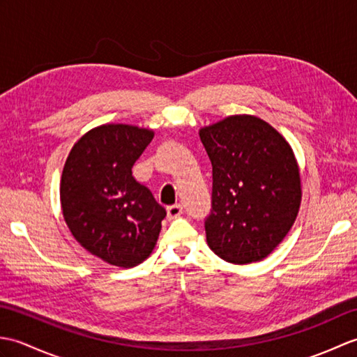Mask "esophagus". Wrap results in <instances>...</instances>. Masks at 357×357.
Returning <instances> with one entry per match:
<instances>
[{"label": "esophagus", "instance_id": "esophagus-1", "mask_svg": "<svg viewBox=\"0 0 357 357\" xmlns=\"http://www.w3.org/2000/svg\"><path fill=\"white\" fill-rule=\"evenodd\" d=\"M181 215H183V207H181L179 204H174V206L167 207V218H169L170 221L179 218Z\"/></svg>", "mask_w": 357, "mask_h": 357}]
</instances>
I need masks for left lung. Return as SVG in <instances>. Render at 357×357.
<instances>
[{
  "label": "left lung",
  "instance_id": "1",
  "mask_svg": "<svg viewBox=\"0 0 357 357\" xmlns=\"http://www.w3.org/2000/svg\"><path fill=\"white\" fill-rule=\"evenodd\" d=\"M199 138L213 167L208 247L231 264L262 261L299 213L301 170L291 146L255 115L227 116L202 127Z\"/></svg>",
  "mask_w": 357,
  "mask_h": 357
}]
</instances>
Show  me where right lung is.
I'll return each mask as SVG.
<instances>
[{
  "label": "right lung",
  "mask_w": 357,
  "mask_h": 357,
  "mask_svg": "<svg viewBox=\"0 0 357 357\" xmlns=\"http://www.w3.org/2000/svg\"><path fill=\"white\" fill-rule=\"evenodd\" d=\"M153 130L102 124L73 144L66 159L59 198L64 221L89 253L132 268L153 252L165 208L132 176Z\"/></svg>",
  "instance_id": "add662e5"
}]
</instances>
